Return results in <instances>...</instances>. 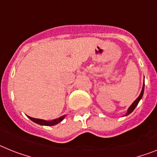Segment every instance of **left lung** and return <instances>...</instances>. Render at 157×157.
Masks as SVG:
<instances>
[{"mask_svg": "<svg viewBox=\"0 0 157 157\" xmlns=\"http://www.w3.org/2000/svg\"><path fill=\"white\" fill-rule=\"evenodd\" d=\"M144 85H143V88H142V90H141V93H140V94L139 97H137V99L135 101H134L133 103H132V105H131L129 107V109H128V112L127 113H126V115H128V114H130V113H132V112L133 111L134 109H135V108L136 107V105H138V103H139V101H140V99L142 98V97H143V94H144Z\"/></svg>", "mask_w": 157, "mask_h": 157, "instance_id": "obj_1", "label": "left lung"}]
</instances>
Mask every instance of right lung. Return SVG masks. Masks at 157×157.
I'll return each mask as SVG.
<instances>
[{"label": "right lung", "instance_id": "right-lung-1", "mask_svg": "<svg viewBox=\"0 0 157 157\" xmlns=\"http://www.w3.org/2000/svg\"><path fill=\"white\" fill-rule=\"evenodd\" d=\"M29 118L31 121H33V122L38 124H40V125L52 126L56 124L60 123V121H62V120L64 118V116H62V117H59V118H57V119L53 120V121H44V120H41V119H36V118H33V117H29Z\"/></svg>", "mask_w": 157, "mask_h": 157}]
</instances>
